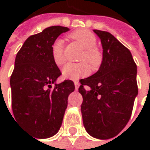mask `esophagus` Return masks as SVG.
<instances>
[{
	"label": "esophagus",
	"instance_id": "obj_1",
	"mask_svg": "<svg viewBox=\"0 0 150 150\" xmlns=\"http://www.w3.org/2000/svg\"><path fill=\"white\" fill-rule=\"evenodd\" d=\"M74 85H75V88H76V90H78V89H79V81H74Z\"/></svg>",
	"mask_w": 150,
	"mask_h": 150
}]
</instances>
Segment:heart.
<instances>
[{"label":"heart","instance_id":"obj_1","mask_svg":"<svg viewBox=\"0 0 150 150\" xmlns=\"http://www.w3.org/2000/svg\"><path fill=\"white\" fill-rule=\"evenodd\" d=\"M71 38L76 41L84 50L80 55L79 60L86 61L78 64L69 63L64 65L62 70L64 78L69 79H79L87 76L92 68H98L102 62V53L97 45V38L93 33L86 30H76L71 34ZM51 56L53 62L57 65H62L64 63V41L57 39L51 47ZM87 62L90 66L86 63Z\"/></svg>","mask_w":150,"mask_h":150}]
</instances>
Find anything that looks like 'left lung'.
Segmentation results:
<instances>
[{
    "label": "left lung",
    "instance_id": "8db88e82",
    "mask_svg": "<svg viewBox=\"0 0 150 150\" xmlns=\"http://www.w3.org/2000/svg\"><path fill=\"white\" fill-rule=\"evenodd\" d=\"M103 49L102 62L93 75L80 79L84 127L101 140L116 136L128 122L138 94L137 68L130 50L111 33L94 30Z\"/></svg>",
    "mask_w": 150,
    "mask_h": 150
}]
</instances>
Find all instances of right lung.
Listing matches in <instances>:
<instances>
[{
  "mask_svg": "<svg viewBox=\"0 0 150 150\" xmlns=\"http://www.w3.org/2000/svg\"><path fill=\"white\" fill-rule=\"evenodd\" d=\"M67 27L51 26L24 42L10 77L12 110L16 120L36 138L56 134L63 121L68 96L75 89L67 79L57 84L61 71L53 62L51 47Z\"/></svg>",
  "mask_w": 150,
  "mask_h": 150,
  "instance_id": "right-lung-1",
  "label": "right lung"
}]
</instances>
